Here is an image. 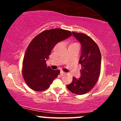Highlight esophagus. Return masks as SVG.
<instances>
[{"instance_id":"esophagus-1","label":"esophagus","mask_w":121,"mask_h":121,"mask_svg":"<svg viewBox=\"0 0 121 121\" xmlns=\"http://www.w3.org/2000/svg\"><path fill=\"white\" fill-rule=\"evenodd\" d=\"M60 74H61V76H63V75H64L65 74V73L64 72H63V71H60Z\"/></svg>"}]
</instances>
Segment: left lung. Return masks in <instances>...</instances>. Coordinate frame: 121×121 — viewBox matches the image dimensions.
Returning <instances> with one entry per match:
<instances>
[{
	"label": "left lung",
	"mask_w": 121,
	"mask_h": 121,
	"mask_svg": "<svg viewBox=\"0 0 121 121\" xmlns=\"http://www.w3.org/2000/svg\"><path fill=\"white\" fill-rule=\"evenodd\" d=\"M74 37L81 43L82 50L79 63L81 65V77H73L68 89L77 95L89 92L99 78L101 71V55L98 45L86 34L72 32Z\"/></svg>",
	"instance_id": "1"
}]
</instances>
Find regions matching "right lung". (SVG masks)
Returning <instances> with one entry per match:
<instances>
[{
	"label": "right lung",
	"instance_id": "1",
	"mask_svg": "<svg viewBox=\"0 0 121 121\" xmlns=\"http://www.w3.org/2000/svg\"><path fill=\"white\" fill-rule=\"evenodd\" d=\"M72 36L71 32L56 28L45 30L30 43L23 62V78L27 85L35 91H45L60 74L59 70L47 66L46 61L58 43Z\"/></svg>",
	"mask_w": 121,
	"mask_h": 121
}]
</instances>
